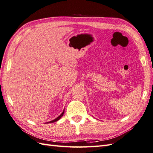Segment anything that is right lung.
<instances>
[{
    "label": "right lung",
    "mask_w": 153,
    "mask_h": 153,
    "mask_svg": "<svg viewBox=\"0 0 153 153\" xmlns=\"http://www.w3.org/2000/svg\"><path fill=\"white\" fill-rule=\"evenodd\" d=\"M64 110L63 111V112L59 115V116L58 117H56L55 119V120H52V121H48V122H47V123H54V122H56V121H58L59 119H60L62 116H63V115H64Z\"/></svg>",
    "instance_id": "obj_1"
}]
</instances>
